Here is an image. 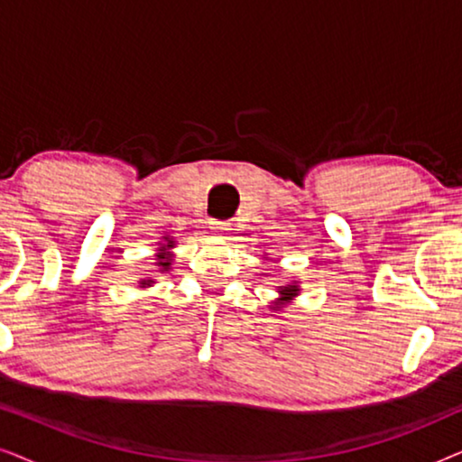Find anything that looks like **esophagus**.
Wrapping results in <instances>:
<instances>
[{
  "label": "esophagus",
  "mask_w": 462,
  "mask_h": 462,
  "mask_svg": "<svg viewBox=\"0 0 462 462\" xmlns=\"http://www.w3.org/2000/svg\"><path fill=\"white\" fill-rule=\"evenodd\" d=\"M212 231H214V236L226 237V236H229V231H231V225L229 223H218V220H214Z\"/></svg>",
  "instance_id": "1"
}]
</instances>
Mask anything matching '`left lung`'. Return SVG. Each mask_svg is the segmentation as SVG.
Wrapping results in <instances>:
<instances>
[{
  "instance_id": "1",
  "label": "left lung",
  "mask_w": 462,
  "mask_h": 462,
  "mask_svg": "<svg viewBox=\"0 0 462 462\" xmlns=\"http://www.w3.org/2000/svg\"><path fill=\"white\" fill-rule=\"evenodd\" d=\"M263 258H264V261H267L269 256L264 254ZM277 294H280V296H277V299L271 302L269 309L273 313H282L283 309H286L288 305H292L296 296L300 294V283L299 282H292V283H283V286H277Z\"/></svg>"
}]
</instances>
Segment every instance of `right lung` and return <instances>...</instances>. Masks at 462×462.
Returning a JSON list of instances; mask_svg holds the SVG:
<instances>
[{
	"mask_svg": "<svg viewBox=\"0 0 462 462\" xmlns=\"http://www.w3.org/2000/svg\"><path fill=\"white\" fill-rule=\"evenodd\" d=\"M172 248H176L174 237L163 236L160 248H157V254H155V267L160 269V273H168V271L172 269V261H174ZM153 283H155L153 277H144V280L138 282V288H149V286H153Z\"/></svg>",
	"mask_w": 462,
	"mask_h": 462,
	"instance_id": "1",
	"label": "right lung"
}]
</instances>
